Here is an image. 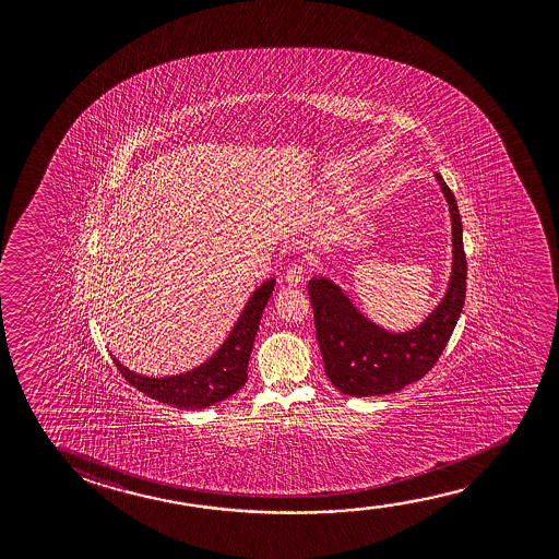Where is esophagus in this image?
<instances>
[{"instance_id":"34e87169","label":"esophagus","mask_w":559,"mask_h":559,"mask_svg":"<svg viewBox=\"0 0 559 559\" xmlns=\"http://www.w3.org/2000/svg\"><path fill=\"white\" fill-rule=\"evenodd\" d=\"M304 276H306V266L302 263H294L288 271H286V283L290 286H298L304 283Z\"/></svg>"}]
</instances>
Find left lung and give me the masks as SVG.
<instances>
[{
	"mask_svg": "<svg viewBox=\"0 0 559 559\" xmlns=\"http://www.w3.org/2000/svg\"><path fill=\"white\" fill-rule=\"evenodd\" d=\"M452 221V275L449 290L419 328L390 333L367 320L325 276L308 284L316 335L331 384L353 397L400 392L437 365L466 300L467 263L456 199L437 174Z\"/></svg>",
	"mask_w": 559,
	"mask_h": 559,
	"instance_id": "obj_1",
	"label": "left lung"
}]
</instances>
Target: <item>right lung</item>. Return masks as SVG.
<instances>
[{"mask_svg": "<svg viewBox=\"0 0 559 559\" xmlns=\"http://www.w3.org/2000/svg\"><path fill=\"white\" fill-rule=\"evenodd\" d=\"M273 290L275 278H269L261 284L249 298L248 306L241 311L224 345L214 353V357L191 372L167 378H147L122 367L117 358L115 365L130 385L157 402L181 409H204L222 402L236 394L248 380L249 355L259 330V321Z\"/></svg>", "mask_w": 559, "mask_h": 559, "instance_id": "right-lung-1", "label": "right lung"}]
</instances>
